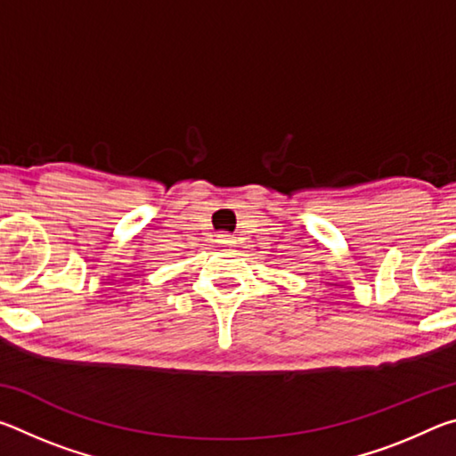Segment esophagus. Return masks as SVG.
Segmentation results:
<instances>
[{"mask_svg":"<svg viewBox=\"0 0 456 456\" xmlns=\"http://www.w3.org/2000/svg\"><path fill=\"white\" fill-rule=\"evenodd\" d=\"M217 243H219V245H233L235 239L231 237L229 233H219V235H217Z\"/></svg>","mask_w":456,"mask_h":456,"instance_id":"1","label":"esophagus"}]
</instances>
